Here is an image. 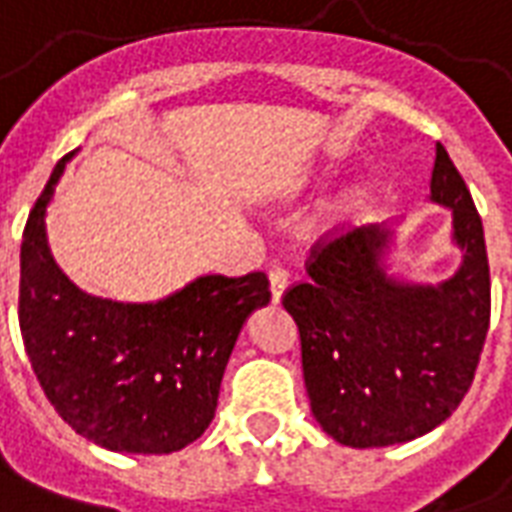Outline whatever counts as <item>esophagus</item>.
I'll use <instances>...</instances> for the list:
<instances>
[{"mask_svg":"<svg viewBox=\"0 0 512 512\" xmlns=\"http://www.w3.org/2000/svg\"><path fill=\"white\" fill-rule=\"evenodd\" d=\"M268 282H271V301H274V304H279V301H282V295H285V290H287L285 268H274V271H271V276H268Z\"/></svg>","mask_w":512,"mask_h":512,"instance_id":"obj_1","label":"esophagus"}]
</instances>
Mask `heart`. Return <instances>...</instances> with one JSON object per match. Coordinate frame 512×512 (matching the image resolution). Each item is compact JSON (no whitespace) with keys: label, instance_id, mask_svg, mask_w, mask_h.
<instances>
[{"label":"heart","instance_id":"1","mask_svg":"<svg viewBox=\"0 0 512 512\" xmlns=\"http://www.w3.org/2000/svg\"><path fill=\"white\" fill-rule=\"evenodd\" d=\"M342 211H344L342 206H336V208H333V211H331V214H328V219H339V217H342Z\"/></svg>","mask_w":512,"mask_h":512}]
</instances>
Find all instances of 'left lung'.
Returning a JSON list of instances; mask_svg holds the SVG:
<instances>
[{"label":"left lung","mask_w":512,"mask_h":512,"mask_svg":"<svg viewBox=\"0 0 512 512\" xmlns=\"http://www.w3.org/2000/svg\"><path fill=\"white\" fill-rule=\"evenodd\" d=\"M431 203L450 208L456 274L439 285L388 274L396 227L363 225L314 246L309 279L285 293L301 331L312 412L350 448H388L429 434L472 385L491 317L483 222L437 143Z\"/></svg>","instance_id":"8db88e82"}]
</instances>
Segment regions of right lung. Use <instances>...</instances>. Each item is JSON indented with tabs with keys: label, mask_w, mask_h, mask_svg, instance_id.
Here are the masks:
<instances>
[{
	"label": "right lung",
	"mask_w": 512,
	"mask_h": 512,
	"mask_svg": "<svg viewBox=\"0 0 512 512\" xmlns=\"http://www.w3.org/2000/svg\"><path fill=\"white\" fill-rule=\"evenodd\" d=\"M56 162L21 244L18 320L45 396L81 437L113 453H173L208 429L246 317L271 301L266 274H208L149 304L83 293L48 246Z\"/></svg>",
	"instance_id": "obj_1"
}]
</instances>
